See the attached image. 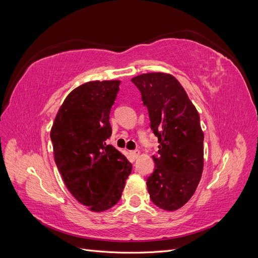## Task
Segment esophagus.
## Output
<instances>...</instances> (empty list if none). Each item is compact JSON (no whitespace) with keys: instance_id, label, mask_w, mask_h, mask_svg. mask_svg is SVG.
Returning a JSON list of instances; mask_svg holds the SVG:
<instances>
[{"instance_id":"obj_1","label":"esophagus","mask_w":258,"mask_h":258,"mask_svg":"<svg viewBox=\"0 0 258 258\" xmlns=\"http://www.w3.org/2000/svg\"><path fill=\"white\" fill-rule=\"evenodd\" d=\"M130 155H131L132 157H134L135 159H137V158L139 157L140 152H139V151H137V150H136V151H131V152H130Z\"/></svg>"}]
</instances>
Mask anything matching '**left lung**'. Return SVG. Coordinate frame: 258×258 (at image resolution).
<instances>
[{
	"instance_id": "obj_1",
	"label": "left lung",
	"mask_w": 258,
	"mask_h": 258,
	"mask_svg": "<svg viewBox=\"0 0 258 258\" xmlns=\"http://www.w3.org/2000/svg\"><path fill=\"white\" fill-rule=\"evenodd\" d=\"M141 91L151 128L158 138V155L147 190L165 211L182 208L196 191L204 170V131L200 117L173 75L146 73L131 80Z\"/></svg>"
}]
</instances>
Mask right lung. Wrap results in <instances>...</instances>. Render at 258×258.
I'll list each match as a JSON object with an SVG mask.
<instances>
[{"label":"right lung","instance_id":"add662e5","mask_svg":"<svg viewBox=\"0 0 258 258\" xmlns=\"http://www.w3.org/2000/svg\"><path fill=\"white\" fill-rule=\"evenodd\" d=\"M120 81L85 83L69 93L50 130L53 157L68 190L93 212L114 207L132 166L105 141Z\"/></svg>","mask_w":258,"mask_h":258}]
</instances>
